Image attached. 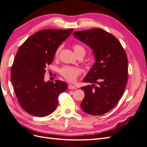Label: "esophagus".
Segmentation results:
<instances>
[{
	"label": "esophagus",
	"instance_id": "esophagus-1",
	"mask_svg": "<svg viewBox=\"0 0 147 147\" xmlns=\"http://www.w3.org/2000/svg\"><path fill=\"white\" fill-rule=\"evenodd\" d=\"M68 88L69 90H75V89H76V87L72 85V84H69Z\"/></svg>",
	"mask_w": 147,
	"mask_h": 147
}]
</instances>
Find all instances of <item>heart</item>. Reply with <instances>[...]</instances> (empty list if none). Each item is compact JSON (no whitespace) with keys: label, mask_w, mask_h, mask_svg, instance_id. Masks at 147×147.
<instances>
[{"label":"heart","mask_w":147,"mask_h":147,"mask_svg":"<svg viewBox=\"0 0 147 147\" xmlns=\"http://www.w3.org/2000/svg\"><path fill=\"white\" fill-rule=\"evenodd\" d=\"M74 50L77 56L79 55H83L84 56L86 50L80 44H75L74 45ZM61 50V47L57 48L56 51V54L57 55ZM60 73L67 81L69 82H75L77 80V77L81 74V71L77 67L71 66H64L60 70Z\"/></svg>","instance_id":"1"}]
</instances>
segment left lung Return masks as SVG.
<instances>
[{
  "mask_svg": "<svg viewBox=\"0 0 147 147\" xmlns=\"http://www.w3.org/2000/svg\"><path fill=\"white\" fill-rule=\"evenodd\" d=\"M74 35L92 49L96 59L83 79L84 82L93 84L81 88L85 94L81 108L90 115L105 114L117 104L125 90L126 53L114 35L100 28L76 31Z\"/></svg>",
  "mask_w": 147,
  "mask_h": 147,
  "instance_id": "1",
  "label": "left lung"
}]
</instances>
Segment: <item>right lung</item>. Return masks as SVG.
Instances as JSON below:
<instances>
[{
  "instance_id": "add662e5",
  "label": "right lung",
  "mask_w": 147,
  "mask_h": 147,
  "mask_svg": "<svg viewBox=\"0 0 147 147\" xmlns=\"http://www.w3.org/2000/svg\"><path fill=\"white\" fill-rule=\"evenodd\" d=\"M73 29H45L31 35L18 50L11 70V80L21 107L35 117H43L57 107L58 97L67 85L60 80L44 81L46 66Z\"/></svg>"
}]
</instances>
